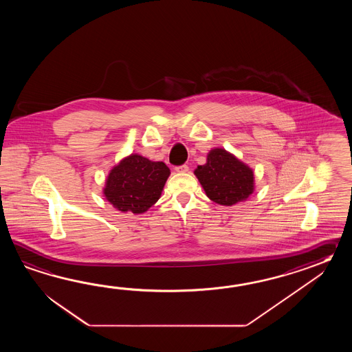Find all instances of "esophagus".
<instances>
[{"instance_id": "obj_1", "label": "esophagus", "mask_w": 352, "mask_h": 352, "mask_svg": "<svg viewBox=\"0 0 352 352\" xmlns=\"http://www.w3.org/2000/svg\"><path fill=\"white\" fill-rule=\"evenodd\" d=\"M175 170H176V171H177V173H187V171H188V166H187V165L176 166V167H175Z\"/></svg>"}]
</instances>
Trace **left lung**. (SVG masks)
I'll list each match as a JSON object with an SVG mask.
<instances>
[{
	"label": "left lung",
	"instance_id": "obj_1",
	"mask_svg": "<svg viewBox=\"0 0 352 352\" xmlns=\"http://www.w3.org/2000/svg\"><path fill=\"white\" fill-rule=\"evenodd\" d=\"M210 200L220 205L232 206L253 194V171L221 148L210 151L208 162L195 170Z\"/></svg>",
	"mask_w": 352,
	"mask_h": 352
}]
</instances>
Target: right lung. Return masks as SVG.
Here are the masks:
<instances>
[{
  "label": "right lung",
  "mask_w": 352,
  "mask_h": 352,
  "mask_svg": "<svg viewBox=\"0 0 352 352\" xmlns=\"http://www.w3.org/2000/svg\"><path fill=\"white\" fill-rule=\"evenodd\" d=\"M168 176L170 168L164 162L131 155L109 173L105 197L120 211L142 214L160 199Z\"/></svg>",
  "instance_id": "add662e5"
}]
</instances>
